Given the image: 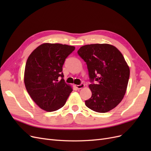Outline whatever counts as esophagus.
Returning <instances> with one entry per match:
<instances>
[{"label": "esophagus", "instance_id": "34e87169", "mask_svg": "<svg viewBox=\"0 0 151 151\" xmlns=\"http://www.w3.org/2000/svg\"><path fill=\"white\" fill-rule=\"evenodd\" d=\"M84 86H85V85L84 84H81L80 85H76V87L77 89H82V88H83Z\"/></svg>", "mask_w": 151, "mask_h": 151}]
</instances>
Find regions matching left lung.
Masks as SVG:
<instances>
[{"label": "left lung", "instance_id": "obj_1", "mask_svg": "<svg viewBox=\"0 0 151 151\" xmlns=\"http://www.w3.org/2000/svg\"><path fill=\"white\" fill-rule=\"evenodd\" d=\"M77 53L86 63L91 83L92 96L86 106L98 113L111 110L122 101L129 83L130 68L123 55L109 44L86 45Z\"/></svg>", "mask_w": 151, "mask_h": 151}]
</instances>
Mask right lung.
I'll return each mask as SVG.
<instances>
[{"instance_id":"add662e5","label":"right lung","mask_w":151,"mask_h":151,"mask_svg":"<svg viewBox=\"0 0 151 151\" xmlns=\"http://www.w3.org/2000/svg\"><path fill=\"white\" fill-rule=\"evenodd\" d=\"M75 47L59 43H43L27 60L24 81L28 94L43 110L54 111L64 106L72 89L63 79L62 67ZM60 76L62 79L58 80Z\"/></svg>"}]
</instances>
